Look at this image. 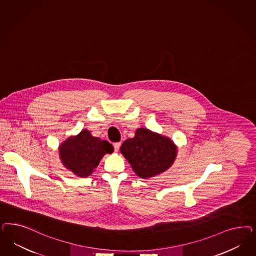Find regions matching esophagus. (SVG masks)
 I'll return each mask as SVG.
<instances>
[{
  "label": "esophagus",
  "instance_id": "34e87169",
  "mask_svg": "<svg viewBox=\"0 0 256 256\" xmlns=\"http://www.w3.org/2000/svg\"><path fill=\"white\" fill-rule=\"evenodd\" d=\"M120 145H122V143L120 142H116L113 144V146H114V150H115V152H118V150H120Z\"/></svg>",
  "mask_w": 256,
  "mask_h": 256
}]
</instances>
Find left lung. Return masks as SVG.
<instances>
[{
  "label": "left lung",
  "mask_w": 256,
  "mask_h": 256,
  "mask_svg": "<svg viewBox=\"0 0 256 256\" xmlns=\"http://www.w3.org/2000/svg\"><path fill=\"white\" fill-rule=\"evenodd\" d=\"M120 152L132 170L143 179L161 174L170 168L177 156V147L170 138L138 128L134 138L124 141Z\"/></svg>",
  "instance_id": "obj_1"
}]
</instances>
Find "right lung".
Segmentation results:
<instances>
[{"mask_svg": "<svg viewBox=\"0 0 256 256\" xmlns=\"http://www.w3.org/2000/svg\"><path fill=\"white\" fill-rule=\"evenodd\" d=\"M113 150V146L108 141L92 136L88 130H82L59 146V156L64 166L75 175L88 177L104 156L112 154Z\"/></svg>", "mask_w": 256, "mask_h": 256, "instance_id": "right-lung-1", "label": "right lung"}]
</instances>
